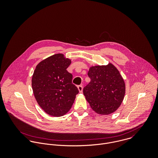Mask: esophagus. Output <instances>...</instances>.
Here are the masks:
<instances>
[{"label":"esophagus","instance_id":"esophagus-1","mask_svg":"<svg viewBox=\"0 0 158 158\" xmlns=\"http://www.w3.org/2000/svg\"><path fill=\"white\" fill-rule=\"evenodd\" d=\"M77 88H78V90H79V92H80V93H81V92H83V86H82V85H79V86H77Z\"/></svg>","mask_w":158,"mask_h":158}]
</instances>
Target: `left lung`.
<instances>
[{
  "instance_id": "8db88e82",
  "label": "left lung",
  "mask_w": 158,
  "mask_h": 158,
  "mask_svg": "<svg viewBox=\"0 0 158 158\" xmlns=\"http://www.w3.org/2000/svg\"><path fill=\"white\" fill-rule=\"evenodd\" d=\"M90 83L83 94L93 111L100 115L115 112L125 94V83L118 69L112 63L95 66L88 73Z\"/></svg>"
}]
</instances>
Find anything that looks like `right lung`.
Here are the masks:
<instances>
[{
  "instance_id": "right-lung-1",
  "label": "right lung",
  "mask_w": 158,
  "mask_h": 158,
  "mask_svg": "<svg viewBox=\"0 0 158 158\" xmlns=\"http://www.w3.org/2000/svg\"><path fill=\"white\" fill-rule=\"evenodd\" d=\"M71 60L58 53L43 60L33 72L31 86L34 96L45 113L63 116L74 103L78 88L72 83V75L66 70Z\"/></svg>"
}]
</instances>
